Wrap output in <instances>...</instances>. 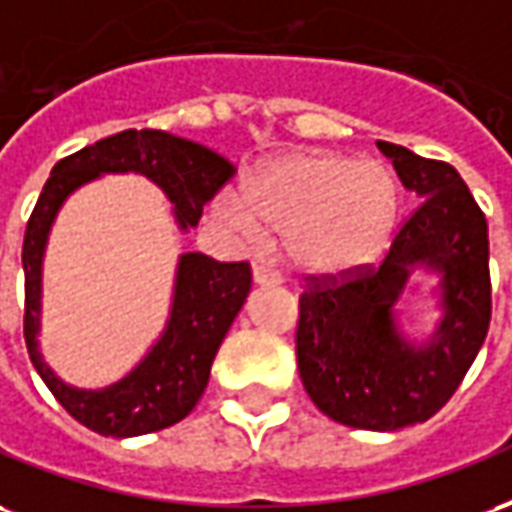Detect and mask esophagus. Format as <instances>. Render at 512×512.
Returning <instances> with one entry per match:
<instances>
[{
  "label": "esophagus",
  "mask_w": 512,
  "mask_h": 512,
  "mask_svg": "<svg viewBox=\"0 0 512 512\" xmlns=\"http://www.w3.org/2000/svg\"><path fill=\"white\" fill-rule=\"evenodd\" d=\"M253 283L256 286H278L281 283V275L270 267H264V264H253Z\"/></svg>",
  "instance_id": "esophagus-1"
}]
</instances>
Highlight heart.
<instances>
[{"label":"heart","instance_id":"heart-1","mask_svg":"<svg viewBox=\"0 0 512 512\" xmlns=\"http://www.w3.org/2000/svg\"><path fill=\"white\" fill-rule=\"evenodd\" d=\"M215 220L245 242L283 240L294 270L335 281L387 251L401 220V188L379 160L294 152L245 179L240 201L223 196Z\"/></svg>","mask_w":512,"mask_h":512}]
</instances>
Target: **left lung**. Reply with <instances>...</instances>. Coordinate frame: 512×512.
I'll list each match as a JSON object with an SVG mask.
<instances>
[{"mask_svg": "<svg viewBox=\"0 0 512 512\" xmlns=\"http://www.w3.org/2000/svg\"><path fill=\"white\" fill-rule=\"evenodd\" d=\"M404 188L420 196L382 264L346 278H305L297 365L305 393L330 420L363 431L425 423L475 363L491 322L488 223L461 174L442 160L376 141ZM414 269L440 275L443 319L409 342L394 316Z\"/></svg>", "mask_w": 512, "mask_h": 512, "instance_id": "8db88e82", "label": "left lung"}]
</instances>
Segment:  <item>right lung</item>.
Returning a JSON list of instances; mask_svg holds the SVG:
<instances>
[{
    "label": "right lung",
    "mask_w": 512,
    "mask_h": 512,
    "mask_svg": "<svg viewBox=\"0 0 512 512\" xmlns=\"http://www.w3.org/2000/svg\"><path fill=\"white\" fill-rule=\"evenodd\" d=\"M141 174L155 182L174 204L179 229H193L204 204L231 177L229 160L188 138L166 130H122L62 158L43 185L24 234V341L40 379L65 406L70 417L103 436H141L169 428L193 412L218 346L251 292L248 261H215L204 253H182L171 297L166 330L152 343L144 360L119 382L100 390H81L62 382L43 360L40 297H43V253L48 234L65 199L100 174Z\"/></svg>",
    "instance_id": "add662e5"
}]
</instances>
